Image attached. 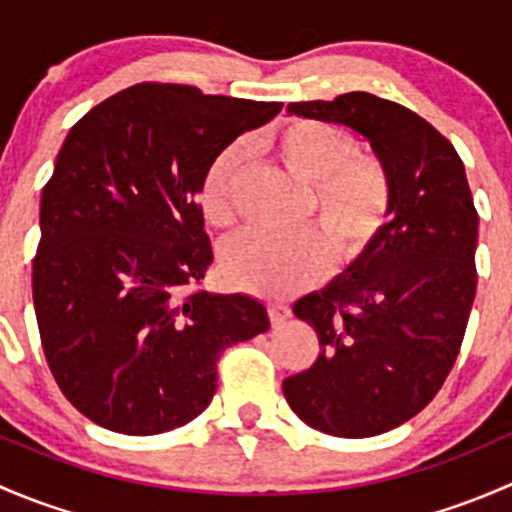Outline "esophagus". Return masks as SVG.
I'll return each instance as SVG.
<instances>
[{
	"label": "esophagus",
	"instance_id": "1",
	"mask_svg": "<svg viewBox=\"0 0 512 512\" xmlns=\"http://www.w3.org/2000/svg\"><path fill=\"white\" fill-rule=\"evenodd\" d=\"M267 314H270V322L277 327V324L287 322V319L292 317V309L282 302H272V304H267Z\"/></svg>",
	"mask_w": 512,
	"mask_h": 512
}]
</instances>
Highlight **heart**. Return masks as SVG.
<instances>
[{
	"label": "heart",
	"instance_id": "b5f03b06",
	"mask_svg": "<svg viewBox=\"0 0 512 512\" xmlns=\"http://www.w3.org/2000/svg\"><path fill=\"white\" fill-rule=\"evenodd\" d=\"M272 148L292 173L314 183L307 215L319 232L247 230L223 247L220 270L232 287L285 297L322 280L332 257L337 265L354 267L371 255L391 220L394 183L379 158L356 153L352 131L317 118L282 123ZM242 170V146H227L205 170L200 210L213 227L235 223Z\"/></svg>",
	"mask_w": 512,
	"mask_h": 512
}]
</instances>
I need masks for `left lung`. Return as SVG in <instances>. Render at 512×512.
<instances>
[{"label": "left lung", "mask_w": 512, "mask_h": 512, "mask_svg": "<svg viewBox=\"0 0 512 512\" xmlns=\"http://www.w3.org/2000/svg\"><path fill=\"white\" fill-rule=\"evenodd\" d=\"M287 111L361 133L394 183V220L371 255L294 302L319 354L282 384L307 426L379 436L426 409L456 364L476 297L478 210L453 143L401 103L352 91Z\"/></svg>", "instance_id": "1"}]
</instances>
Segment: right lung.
Here are the masks:
<instances>
[{
	"label": "right lung",
	"instance_id": "right-lung-1",
	"mask_svg": "<svg viewBox=\"0 0 512 512\" xmlns=\"http://www.w3.org/2000/svg\"><path fill=\"white\" fill-rule=\"evenodd\" d=\"M280 108L146 81L66 136L41 193L32 292L46 364L98 426L153 436L193 421L220 354L270 329L257 299L200 289L213 247L195 195L213 158Z\"/></svg>",
	"mask_w": 512,
	"mask_h": 512
}]
</instances>
